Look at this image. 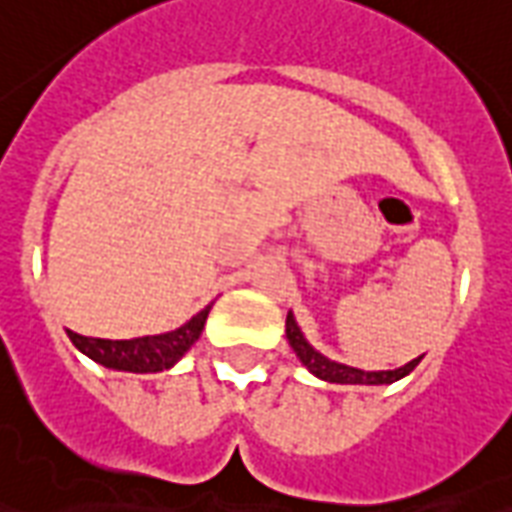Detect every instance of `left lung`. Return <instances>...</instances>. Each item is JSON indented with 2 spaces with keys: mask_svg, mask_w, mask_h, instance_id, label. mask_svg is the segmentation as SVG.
<instances>
[{
  "mask_svg": "<svg viewBox=\"0 0 512 512\" xmlns=\"http://www.w3.org/2000/svg\"><path fill=\"white\" fill-rule=\"evenodd\" d=\"M287 342H290L295 355L301 358V363L314 377H320L325 382H339V385H391V382L407 377L420 363V358H415V361L404 363L401 369H391V372H363V369H355V366L331 361V358H325L323 352H317L312 344L306 342L304 333L295 323L293 312L287 314Z\"/></svg>",
  "mask_w": 512,
  "mask_h": 512,
  "instance_id": "left-lung-1",
  "label": "left lung"
}]
</instances>
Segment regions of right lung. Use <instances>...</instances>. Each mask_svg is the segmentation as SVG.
<instances>
[{
	"mask_svg": "<svg viewBox=\"0 0 512 512\" xmlns=\"http://www.w3.org/2000/svg\"><path fill=\"white\" fill-rule=\"evenodd\" d=\"M211 306L198 312L189 323H184L176 331L157 333V336H140V339H89L81 333H70V342L97 361L105 369H116V372H135V374H154L165 372L170 366L181 361V355L198 342L206 317Z\"/></svg>",
	"mask_w": 512,
	"mask_h": 512,
	"instance_id": "add662e5",
	"label": "right lung"
}]
</instances>
